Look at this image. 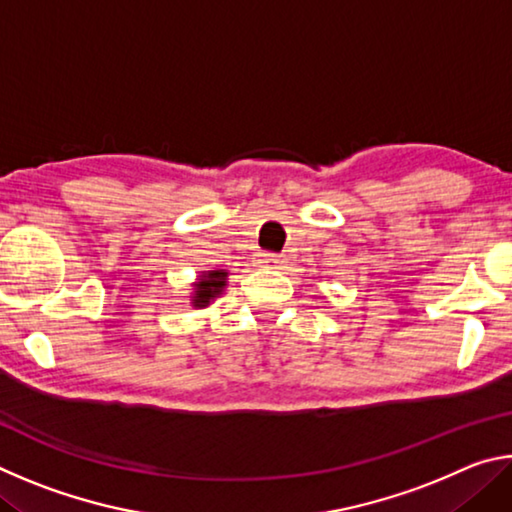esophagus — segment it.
<instances>
[{"mask_svg":"<svg viewBox=\"0 0 512 512\" xmlns=\"http://www.w3.org/2000/svg\"><path fill=\"white\" fill-rule=\"evenodd\" d=\"M255 264L264 266V268H280L284 264V255H275V253H257L255 255Z\"/></svg>","mask_w":512,"mask_h":512,"instance_id":"obj_1","label":"esophagus"}]
</instances>
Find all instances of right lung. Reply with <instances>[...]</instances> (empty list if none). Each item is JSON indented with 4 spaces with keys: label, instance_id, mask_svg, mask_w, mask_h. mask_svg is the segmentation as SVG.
I'll list each match as a JSON object with an SVG mask.
<instances>
[{
    "label": "right lung",
    "instance_id": "obj_1",
    "mask_svg": "<svg viewBox=\"0 0 512 512\" xmlns=\"http://www.w3.org/2000/svg\"><path fill=\"white\" fill-rule=\"evenodd\" d=\"M225 277L228 273L223 271H207L201 277H198V282L194 284V296H192V305L203 309L210 305L214 298L221 296V291L225 289Z\"/></svg>",
    "mask_w": 512,
    "mask_h": 512
}]
</instances>
